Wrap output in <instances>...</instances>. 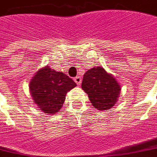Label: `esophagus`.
I'll return each mask as SVG.
<instances>
[{
    "mask_svg": "<svg viewBox=\"0 0 157 157\" xmlns=\"http://www.w3.org/2000/svg\"><path fill=\"white\" fill-rule=\"evenodd\" d=\"M74 80L75 81V83H77L78 85H79L80 83H81V82H82V78H81L80 77H78V76H77V77L74 78Z\"/></svg>",
    "mask_w": 157,
    "mask_h": 157,
    "instance_id": "esophagus-1",
    "label": "esophagus"
}]
</instances>
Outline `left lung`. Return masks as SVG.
<instances>
[{
	"label": "left lung",
	"mask_w": 157,
	"mask_h": 157,
	"mask_svg": "<svg viewBox=\"0 0 157 157\" xmlns=\"http://www.w3.org/2000/svg\"><path fill=\"white\" fill-rule=\"evenodd\" d=\"M81 87L93 106L100 111L112 109L117 103L121 90L116 78L102 67H92L87 71Z\"/></svg>",
	"instance_id": "8db88e82"
}]
</instances>
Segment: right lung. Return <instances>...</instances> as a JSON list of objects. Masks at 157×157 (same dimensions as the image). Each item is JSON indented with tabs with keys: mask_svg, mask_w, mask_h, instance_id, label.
Returning a JSON list of instances; mask_svg holds the SVG:
<instances>
[{
	"mask_svg": "<svg viewBox=\"0 0 157 157\" xmlns=\"http://www.w3.org/2000/svg\"><path fill=\"white\" fill-rule=\"evenodd\" d=\"M76 86V83L67 75L45 66L32 78L29 90L33 103L41 111L46 115H54L63 107L67 93Z\"/></svg>",
	"mask_w": 157,
	"mask_h": 157,
	"instance_id": "right-lung-1",
	"label": "right lung"
}]
</instances>
